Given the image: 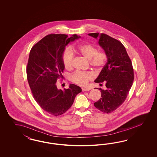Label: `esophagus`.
<instances>
[{"label":"esophagus","instance_id":"1","mask_svg":"<svg viewBox=\"0 0 157 157\" xmlns=\"http://www.w3.org/2000/svg\"><path fill=\"white\" fill-rule=\"evenodd\" d=\"M90 88H85V87H83L82 89V91H89L90 90Z\"/></svg>","mask_w":157,"mask_h":157}]
</instances>
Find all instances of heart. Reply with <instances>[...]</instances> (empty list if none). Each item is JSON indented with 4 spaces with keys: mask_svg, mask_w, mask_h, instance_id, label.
Listing matches in <instances>:
<instances>
[{
    "mask_svg": "<svg viewBox=\"0 0 157 157\" xmlns=\"http://www.w3.org/2000/svg\"><path fill=\"white\" fill-rule=\"evenodd\" d=\"M74 48H67L62 55V62L66 70H71L74 57ZM76 51L82 56L89 60L90 64L95 69H100L104 66L106 57L104 53L97 51V49L90 44H83L79 45ZM94 75L91 72L76 71L72 74L70 81L81 86H85L88 82L94 78Z\"/></svg>",
    "mask_w": 157,
    "mask_h": 157,
    "instance_id": "heart-1",
    "label": "heart"
}]
</instances>
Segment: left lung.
I'll list each match as a JSON object with an SVG mask.
<instances>
[{"label": "left lung", "instance_id": "left-lung-1", "mask_svg": "<svg viewBox=\"0 0 157 157\" xmlns=\"http://www.w3.org/2000/svg\"><path fill=\"white\" fill-rule=\"evenodd\" d=\"M95 38L98 33L89 34ZM98 43L104 50L107 63L95 79V83H106V90L101 91V97L94 103L96 108L105 113L117 109L126 99L133 83L132 64L125 48L119 40L104 33L100 34Z\"/></svg>", "mask_w": 157, "mask_h": 157}]
</instances>
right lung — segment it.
<instances>
[{"label":"right lung","instance_id":"obj_1","mask_svg":"<svg viewBox=\"0 0 157 157\" xmlns=\"http://www.w3.org/2000/svg\"><path fill=\"white\" fill-rule=\"evenodd\" d=\"M76 34H50L36 43L30 50L26 67L29 85L34 100L48 113L64 114L73 104L82 89L70 84L68 89H58L57 81L64 69L62 55L67 45L80 38Z\"/></svg>","mask_w":157,"mask_h":157}]
</instances>
